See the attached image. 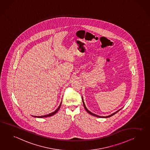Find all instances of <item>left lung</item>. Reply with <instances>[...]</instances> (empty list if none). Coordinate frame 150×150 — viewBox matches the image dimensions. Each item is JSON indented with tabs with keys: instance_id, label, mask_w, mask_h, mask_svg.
<instances>
[{
	"instance_id": "8db88e82",
	"label": "left lung",
	"mask_w": 150,
	"mask_h": 150,
	"mask_svg": "<svg viewBox=\"0 0 150 150\" xmlns=\"http://www.w3.org/2000/svg\"><path fill=\"white\" fill-rule=\"evenodd\" d=\"M83 100V99H82ZM83 106H84V107H85V109L88 112V113H89V114H91V115H93V116H96V117H103V118H108V117H111V116H113V115H115V113H117V112H118L120 110H119L118 111H116V112H115V113H112V114H111V115H109V116H105V117H101V116H98V115H95V114H94V113H92V112H91L90 111H89V110H88L87 109V108H86L85 105V103H84V102H83Z\"/></svg>"
}]
</instances>
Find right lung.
<instances>
[{"mask_svg":"<svg viewBox=\"0 0 150 150\" xmlns=\"http://www.w3.org/2000/svg\"><path fill=\"white\" fill-rule=\"evenodd\" d=\"M61 104H62V103H61V104H60V105L59 106L58 108V109H57L56 111H54V112H53L52 113H50L49 115H44V116H35V117H36L38 118H43V117H50V116H53V115H54L55 113H57V112H58V111L59 110V109H60V108H61Z\"/></svg>","mask_w":150,"mask_h":150,"instance_id":"right-lung-1","label":"right lung"}]
</instances>
